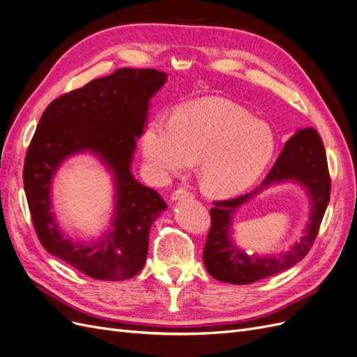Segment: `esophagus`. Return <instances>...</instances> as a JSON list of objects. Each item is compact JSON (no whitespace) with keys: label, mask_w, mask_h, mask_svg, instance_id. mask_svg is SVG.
Masks as SVG:
<instances>
[{"label":"esophagus","mask_w":357,"mask_h":357,"mask_svg":"<svg viewBox=\"0 0 357 357\" xmlns=\"http://www.w3.org/2000/svg\"><path fill=\"white\" fill-rule=\"evenodd\" d=\"M183 198H192V193L188 189H185V188H178L177 190L172 192V195H171L172 201L183 199Z\"/></svg>","instance_id":"34e87169"}]
</instances>
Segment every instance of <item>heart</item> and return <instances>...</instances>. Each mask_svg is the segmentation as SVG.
I'll return each instance as SVG.
<instances>
[{"mask_svg":"<svg viewBox=\"0 0 357 357\" xmlns=\"http://www.w3.org/2000/svg\"><path fill=\"white\" fill-rule=\"evenodd\" d=\"M275 135L244 107L208 98L158 114L142 138L146 167L167 181L198 160L202 189L214 197L236 195L264 174L275 153Z\"/></svg>","mask_w":357,"mask_h":357,"instance_id":"obj_1","label":"heart"}]
</instances>
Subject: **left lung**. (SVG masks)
Listing matches in <instances>:
<instances>
[{
  "instance_id": "8db88e82",
  "label": "left lung",
  "mask_w": 357,
  "mask_h": 357,
  "mask_svg": "<svg viewBox=\"0 0 357 357\" xmlns=\"http://www.w3.org/2000/svg\"><path fill=\"white\" fill-rule=\"evenodd\" d=\"M284 179H296L305 185L312 198V218L306 235L289 252L277 257H250L236 249L230 240L234 210L268 185ZM331 198V176L325 146L314 128H304L291 135L264 181L245 195L214 201L210 210L211 228L204 245V264L219 282L250 284L271 277L302 261L314 243Z\"/></svg>"
}]
</instances>
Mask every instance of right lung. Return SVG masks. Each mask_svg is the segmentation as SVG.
<instances>
[{
    "instance_id": "add662e5",
    "label": "right lung",
    "mask_w": 357,
    "mask_h": 357,
    "mask_svg": "<svg viewBox=\"0 0 357 357\" xmlns=\"http://www.w3.org/2000/svg\"><path fill=\"white\" fill-rule=\"evenodd\" d=\"M167 74L121 68L53 100L26 150L24 188L32 225L46 250L96 280H126L144 266L149 231L167 208L159 193L137 181L131 160L143 134L149 101ZM96 153L115 172L116 213L112 231L95 245L68 241L50 211L51 177L60 162L79 151Z\"/></svg>"
}]
</instances>
